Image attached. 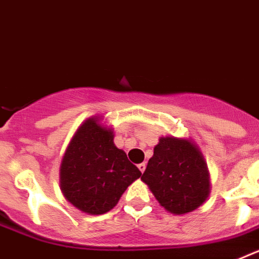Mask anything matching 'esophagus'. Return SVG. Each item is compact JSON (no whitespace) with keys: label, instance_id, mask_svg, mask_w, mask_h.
<instances>
[{"label":"esophagus","instance_id":"obj_1","mask_svg":"<svg viewBox=\"0 0 259 259\" xmlns=\"http://www.w3.org/2000/svg\"><path fill=\"white\" fill-rule=\"evenodd\" d=\"M137 167H139V170H140L141 172H144V171H145V168H146V163H145V162H143V163H140Z\"/></svg>","mask_w":259,"mask_h":259}]
</instances>
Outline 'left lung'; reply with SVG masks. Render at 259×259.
Masks as SVG:
<instances>
[{
  "instance_id": "obj_1",
  "label": "left lung",
  "mask_w": 259,
  "mask_h": 259,
  "mask_svg": "<svg viewBox=\"0 0 259 259\" xmlns=\"http://www.w3.org/2000/svg\"><path fill=\"white\" fill-rule=\"evenodd\" d=\"M158 202L172 214H185L205 202L210 191L207 167L188 140L162 137L141 176Z\"/></svg>"
}]
</instances>
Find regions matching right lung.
<instances>
[{
  "label": "right lung",
  "instance_id": "1",
  "mask_svg": "<svg viewBox=\"0 0 259 259\" xmlns=\"http://www.w3.org/2000/svg\"><path fill=\"white\" fill-rule=\"evenodd\" d=\"M113 132L96 118L80 125L61 166L62 192L77 209L100 215L113 209L141 171L114 145Z\"/></svg>",
  "mask_w": 259,
  "mask_h": 259
}]
</instances>
